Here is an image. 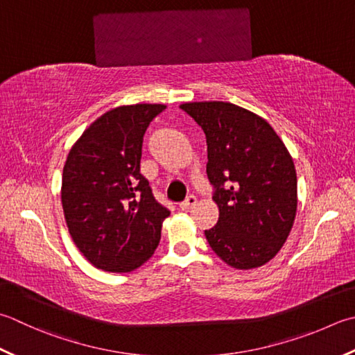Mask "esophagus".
<instances>
[{
  "instance_id": "esophagus-1",
  "label": "esophagus",
  "mask_w": 355,
  "mask_h": 355,
  "mask_svg": "<svg viewBox=\"0 0 355 355\" xmlns=\"http://www.w3.org/2000/svg\"><path fill=\"white\" fill-rule=\"evenodd\" d=\"M196 205H197V198L193 197V196H189L183 201V203H180V209H182V211H189Z\"/></svg>"
}]
</instances>
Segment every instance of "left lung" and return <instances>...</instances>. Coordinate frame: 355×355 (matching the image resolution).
I'll return each instance as SVG.
<instances>
[{
	"label": "left lung",
	"instance_id": "left-lung-1",
	"mask_svg": "<svg viewBox=\"0 0 355 355\" xmlns=\"http://www.w3.org/2000/svg\"><path fill=\"white\" fill-rule=\"evenodd\" d=\"M203 129L218 221L206 240L226 265L254 269L279 254L297 212L294 159L272 126L227 101L180 104Z\"/></svg>",
	"mask_w": 355,
	"mask_h": 355
}]
</instances>
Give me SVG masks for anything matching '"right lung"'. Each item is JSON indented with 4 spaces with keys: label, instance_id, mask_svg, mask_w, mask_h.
<instances>
[{
    "label": "right lung",
    "instance_id": "obj_1",
    "mask_svg": "<svg viewBox=\"0 0 355 355\" xmlns=\"http://www.w3.org/2000/svg\"><path fill=\"white\" fill-rule=\"evenodd\" d=\"M164 104L118 106L90 124L69 150L61 205L69 234L95 268L130 272L154 255L169 211L140 173L143 135Z\"/></svg>",
    "mask_w": 355,
    "mask_h": 355
}]
</instances>
